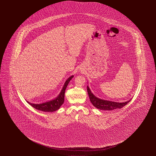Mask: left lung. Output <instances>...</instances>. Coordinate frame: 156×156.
Returning <instances> with one entry per match:
<instances>
[{
  "instance_id": "8db88e82",
  "label": "left lung",
  "mask_w": 156,
  "mask_h": 156,
  "mask_svg": "<svg viewBox=\"0 0 156 156\" xmlns=\"http://www.w3.org/2000/svg\"><path fill=\"white\" fill-rule=\"evenodd\" d=\"M87 88L88 96L90 97L91 103L96 108H98L100 110L112 111L115 109H118V108L120 109L122 108L125 105H127L131 101L130 99L127 102L118 103V102H112V101L99 99L94 96L93 94L91 92V90H90L88 86L87 87Z\"/></svg>"
}]
</instances>
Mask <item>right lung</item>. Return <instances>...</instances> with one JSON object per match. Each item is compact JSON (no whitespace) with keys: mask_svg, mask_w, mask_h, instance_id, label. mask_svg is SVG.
<instances>
[{"mask_svg":"<svg viewBox=\"0 0 156 156\" xmlns=\"http://www.w3.org/2000/svg\"><path fill=\"white\" fill-rule=\"evenodd\" d=\"M74 76H71L66 81L62 90L58 96L55 99L52 100L49 102H45L42 104H33L30 102H27L29 105H31L32 107L39 111H43L46 112H53L54 111H57L59 109L61 105L64 103V94L65 91L68 83L72 79Z\"/></svg>","mask_w":156,"mask_h":156,"instance_id":"1","label":"right lung"}]
</instances>
